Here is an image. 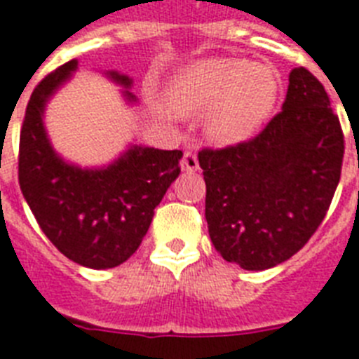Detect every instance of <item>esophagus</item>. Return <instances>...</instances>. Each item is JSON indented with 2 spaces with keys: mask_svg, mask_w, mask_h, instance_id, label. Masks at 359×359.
Instances as JSON below:
<instances>
[{
  "mask_svg": "<svg viewBox=\"0 0 359 359\" xmlns=\"http://www.w3.org/2000/svg\"><path fill=\"white\" fill-rule=\"evenodd\" d=\"M182 168L185 172H196L198 168H200V165H198V157L194 156L193 151H185V156H183L182 159Z\"/></svg>",
  "mask_w": 359,
  "mask_h": 359,
  "instance_id": "34e87169",
  "label": "esophagus"
}]
</instances>
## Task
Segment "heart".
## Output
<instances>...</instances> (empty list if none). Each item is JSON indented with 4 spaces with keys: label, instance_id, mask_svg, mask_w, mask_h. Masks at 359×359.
Here are the masks:
<instances>
[{
    "label": "heart",
    "instance_id": "b5f03b06",
    "mask_svg": "<svg viewBox=\"0 0 359 359\" xmlns=\"http://www.w3.org/2000/svg\"><path fill=\"white\" fill-rule=\"evenodd\" d=\"M280 93L276 70L245 59L213 57L193 62L172 77L165 100L174 113L203 116L213 144L235 146L252 139L271 118Z\"/></svg>",
    "mask_w": 359,
    "mask_h": 359
}]
</instances>
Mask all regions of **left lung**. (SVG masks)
I'll list each match as a JSON object with an SVG mask.
<instances>
[{"label": "left lung", "mask_w": 359, "mask_h": 359, "mask_svg": "<svg viewBox=\"0 0 359 359\" xmlns=\"http://www.w3.org/2000/svg\"><path fill=\"white\" fill-rule=\"evenodd\" d=\"M343 154L339 118L323 83L302 66L293 68L282 113L257 137L198 154L217 252L245 271L294 256L326 217Z\"/></svg>", "instance_id": "obj_1"}]
</instances>
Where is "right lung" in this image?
Segmentation results:
<instances>
[{
  "label": "right lung",
  "instance_id": "obj_1",
  "mask_svg": "<svg viewBox=\"0 0 359 359\" xmlns=\"http://www.w3.org/2000/svg\"><path fill=\"white\" fill-rule=\"evenodd\" d=\"M77 70V59L59 66L36 85L20 133L18 180L25 202L46 237L77 265L113 269L130 259L154 219V209L180 176L182 150L131 144L111 165L81 168L65 161L50 142L44 111L50 98ZM105 76L124 87L133 79L116 70Z\"/></svg>",
  "mask_w": 359,
  "mask_h": 359
}]
</instances>
